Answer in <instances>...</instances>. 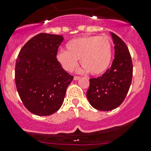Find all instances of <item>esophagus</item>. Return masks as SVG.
I'll use <instances>...</instances> for the list:
<instances>
[{
    "mask_svg": "<svg viewBox=\"0 0 151 151\" xmlns=\"http://www.w3.org/2000/svg\"><path fill=\"white\" fill-rule=\"evenodd\" d=\"M80 78V77H78V76H74V80H78Z\"/></svg>",
    "mask_w": 151,
    "mask_h": 151,
    "instance_id": "obj_1",
    "label": "esophagus"
}]
</instances>
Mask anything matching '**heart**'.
Here are the masks:
<instances>
[{"instance_id":"obj_1","label":"heart","mask_w":151,"mask_h":151,"mask_svg":"<svg viewBox=\"0 0 151 151\" xmlns=\"http://www.w3.org/2000/svg\"><path fill=\"white\" fill-rule=\"evenodd\" d=\"M112 45L104 36H86L70 40L65 51L57 54V60L67 71H71L77 66L78 60L82 68L80 72H89L93 75L104 73L112 60Z\"/></svg>"}]
</instances>
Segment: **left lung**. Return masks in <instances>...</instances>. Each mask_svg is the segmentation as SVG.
<instances>
[{"label": "left lung", "instance_id": "8db88e82", "mask_svg": "<svg viewBox=\"0 0 151 151\" xmlns=\"http://www.w3.org/2000/svg\"><path fill=\"white\" fill-rule=\"evenodd\" d=\"M115 45V58L102 76L91 78L87 98L93 107L109 111L122 104L132 80L133 65L127 46L116 34L110 33Z\"/></svg>", "mask_w": 151, "mask_h": 151}]
</instances>
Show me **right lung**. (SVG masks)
I'll list each match as a JSON object with an SVG mask.
<instances>
[{"mask_svg": "<svg viewBox=\"0 0 151 151\" xmlns=\"http://www.w3.org/2000/svg\"><path fill=\"white\" fill-rule=\"evenodd\" d=\"M62 36L39 33L22 47L15 65V83L28 111L39 116L57 112L74 77L57 60Z\"/></svg>", "mask_w": 151, "mask_h": 151, "instance_id": "right-lung-1", "label": "right lung"}]
</instances>
